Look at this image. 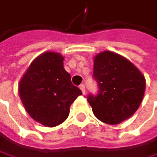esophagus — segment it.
I'll use <instances>...</instances> for the list:
<instances>
[{"instance_id": "esophagus-1", "label": "esophagus", "mask_w": 157, "mask_h": 157, "mask_svg": "<svg viewBox=\"0 0 157 157\" xmlns=\"http://www.w3.org/2000/svg\"><path fill=\"white\" fill-rule=\"evenodd\" d=\"M80 89L82 90V92H83V94H85L86 93V86H85V85L84 84H82V85H80Z\"/></svg>"}]
</instances>
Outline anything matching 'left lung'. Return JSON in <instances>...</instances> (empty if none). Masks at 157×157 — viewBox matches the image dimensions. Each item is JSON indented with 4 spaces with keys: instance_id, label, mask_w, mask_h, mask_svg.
I'll list each match as a JSON object with an SVG mask.
<instances>
[{
    "instance_id": "obj_1",
    "label": "left lung",
    "mask_w": 157,
    "mask_h": 157,
    "mask_svg": "<svg viewBox=\"0 0 157 157\" xmlns=\"http://www.w3.org/2000/svg\"><path fill=\"white\" fill-rule=\"evenodd\" d=\"M93 78L99 91L87 101L101 121L119 124L130 118L140 107L146 82L136 67L118 53L105 51L94 58Z\"/></svg>"
}]
</instances>
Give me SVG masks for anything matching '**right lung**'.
Wrapping results in <instances>:
<instances>
[{"label":"right lung","mask_w":157,"mask_h":157,"mask_svg":"<svg viewBox=\"0 0 157 157\" xmlns=\"http://www.w3.org/2000/svg\"><path fill=\"white\" fill-rule=\"evenodd\" d=\"M60 53H42L29 66L19 85L25 110L47 127H55L67 120L71 105L82 95L80 88L72 85Z\"/></svg>","instance_id":"1"}]
</instances>
